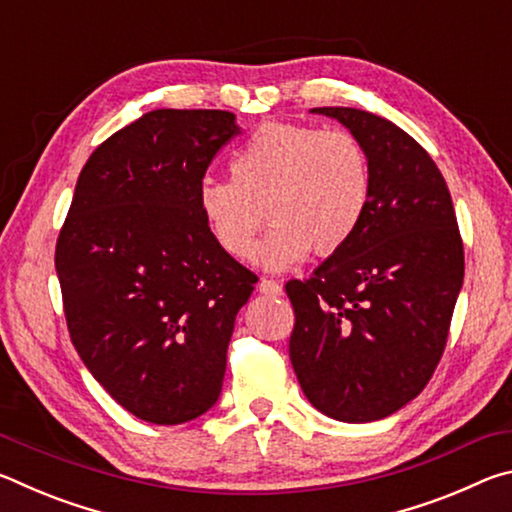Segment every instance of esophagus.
Here are the masks:
<instances>
[{"instance_id": "1", "label": "esophagus", "mask_w": 512, "mask_h": 512, "mask_svg": "<svg viewBox=\"0 0 512 512\" xmlns=\"http://www.w3.org/2000/svg\"><path fill=\"white\" fill-rule=\"evenodd\" d=\"M259 293H264V296H282V287L280 282L262 277V280H259Z\"/></svg>"}]
</instances>
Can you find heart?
<instances>
[{
  "mask_svg": "<svg viewBox=\"0 0 512 512\" xmlns=\"http://www.w3.org/2000/svg\"><path fill=\"white\" fill-rule=\"evenodd\" d=\"M370 198L372 169L357 135L271 121L232 155L230 178L198 185V212L225 253L248 259L266 210L273 225L255 262L287 271L311 250L334 255L348 246Z\"/></svg>",
  "mask_w": 512,
  "mask_h": 512,
  "instance_id": "heart-1",
  "label": "heart"
}]
</instances>
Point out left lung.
I'll use <instances>...</instances> for the list:
<instances>
[{
  "label": "left lung",
  "instance_id": "8db88e82",
  "mask_svg": "<svg viewBox=\"0 0 512 512\" xmlns=\"http://www.w3.org/2000/svg\"><path fill=\"white\" fill-rule=\"evenodd\" d=\"M357 135L372 169L366 219L309 280L287 282L289 357L314 409L372 422L418 397L443 357L463 287V241L443 173L400 126L314 108Z\"/></svg>",
  "mask_w": 512,
  "mask_h": 512
}]
</instances>
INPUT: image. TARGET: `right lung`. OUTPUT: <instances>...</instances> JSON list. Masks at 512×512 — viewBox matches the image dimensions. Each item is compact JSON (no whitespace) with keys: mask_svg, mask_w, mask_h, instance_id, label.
I'll use <instances>...</instances> for the list:
<instances>
[{"mask_svg":"<svg viewBox=\"0 0 512 512\" xmlns=\"http://www.w3.org/2000/svg\"><path fill=\"white\" fill-rule=\"evenodd\" d=\"M225 110H151L85 162L56 244L69 336L135 418L183 424L221 395L255 273L216 244L198 185L237 135Z\"/></svg>","mask_w":512,"mask_h":512,"instance_id":"right-lung-1","label":"right lung"}]
</instances>
